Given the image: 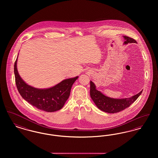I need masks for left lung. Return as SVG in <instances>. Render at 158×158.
Segmentation results:
<instances>
[{
    "label": "left lung",
    "instance_id": "obj_1",
    "mask_svg": "<svg viewBox=\"0 0 158 158\" xmlns=\"http://www.w3.org/2000/svg\"><path fill=\"white\" fill-rule=\"evenodd\" d=\"M126 40L124 44L136 43L137 41L132 38L124 36ZM90 97L98 108L102 111L108 113L120 112L131 105L141 95L142 90L132 97L124 99H113L103 95L101 92L96 89L95 84L90 82Z\"/></svg>",
    "mask_w": 158,
    "mask_h": 158
}]
</instances>
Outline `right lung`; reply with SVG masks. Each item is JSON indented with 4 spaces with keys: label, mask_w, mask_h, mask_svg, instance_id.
<instances>
[{
    "label": "right lung",
    "mask_w": 158,
    "mask_h": 158,
    "mask_svg": "<svg viewBox=\"0 0 158 158\" xmlns=\"http://www.w3.org/2000/svg\"><path fill=\"white\" fill-rule=\"evenodd\" d=\"M16 62L17 58L14 64L15 83L21 97L32 106L46 112L61 109L69 97L71 88L78 76L65 79L48 89H37L27 85L21 79L18 72Z\"/></svg>",
    "instance_id": "obj_1"
}]
</instances>
